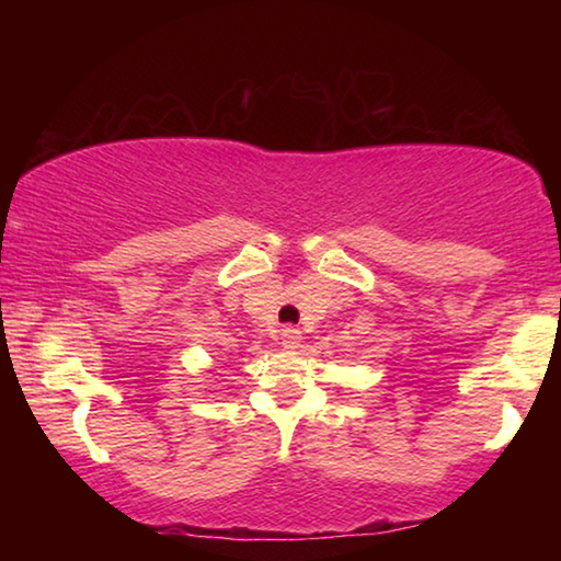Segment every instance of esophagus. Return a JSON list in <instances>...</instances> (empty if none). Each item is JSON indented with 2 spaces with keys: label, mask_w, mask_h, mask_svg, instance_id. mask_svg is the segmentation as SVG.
<instances>
[{
  "label": "esophagus",
  "mask_w": 561,
  "mask_h": 561,
  "mask_svg": "<svg viewBox=\"0 0 561 561\" xmlns=\"http://www.w3.org/2000/svg\"><path fill=\"white\" fill-rule=\"evenodd\" d=\"M299 341H301V331L299 329H294V327L282 329V346L284 348H297Z\"/></svg>",
  "instance_id": "1"
}]
</instances>
